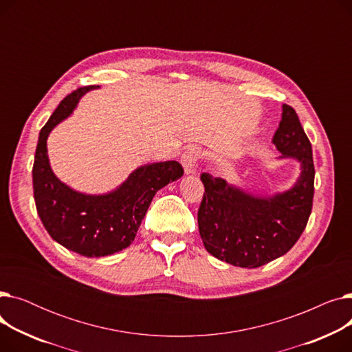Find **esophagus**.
Returning <instances> with one entry per match:
<instances>
[{"label":"esophagus","instance_id":"esophagus-1","mask_svg":"<svg viewBox=\"0 0 352 352\" xmlns=\"http://www.w3.org/2000/svg\"><path fill=\"white\" fill-rule=\"evenodd\" d=\"M199 157H201V151L197 146H190L182 153L181 164L184 166V171H186V174H194Z\"/></svg>","mask_w":352,"mask_h":352}]
</instances>
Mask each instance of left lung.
Instances as JSON below:
<instances>
[{
	"label": "left lung",
	"mask_w": 352,
	"mask_h": 352,
	"mask_svg": "<svg viewBox=\"0 0 352 352\" xmlns=\"http://www.w3.org/2000/svg\"><path fill=\"white\" fill-rule=\"evenodd\" d=\"M272 144L280 158L300 162L294 186L271 197H258L223 178L201 174L204 197L198 210V228L206 250L235 267L256 268L287 254L298 241L312 210V148L295 109L283 105Z\"/></svg>",
	"instance_id": "left-lung-1"
}]
</instances>
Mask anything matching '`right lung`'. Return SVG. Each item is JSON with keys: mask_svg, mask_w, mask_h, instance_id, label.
Instances as JSON below:
<instances>
[{"mask_svg": "<svg viewBox=\"0 0 352 352\" xmlns=\"http://www.w3.org/2000/svg\"><path fill=\"white\" fill-rule=\"evenodd\" d=\"M100 85L78 88L67 96L43 126L35 150L32 186L36 212L47 232L69 251L84 256H105L134 241L141 221L158 190L182 177L177 161L140 166L114 191L91 195L61 182L51 170L47 138L52 128L72 114L85 92Z\"/></svg>", "mask_w": 352, "mask_h": 352, "instance_id": "add662e5", "label": "right lung"}]
</instances>
